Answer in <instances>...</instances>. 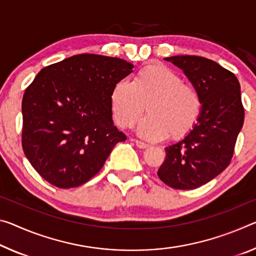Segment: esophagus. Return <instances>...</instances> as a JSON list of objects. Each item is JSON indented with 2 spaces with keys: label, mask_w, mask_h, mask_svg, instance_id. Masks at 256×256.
Returning <instances> with one entry per match:
<instances>
[{
  "label": "esophagus",
  "mask_w": 256,
  "mask_h": 256,
  "mask_svg": "<svg viewBox=\"0 0 256 256\" xmlns=\"http://www.w3.org/2000/svg\"><path fill=\"white\" fill-rule=\"evenodd\" d=\"M133 141H134V142H136L138 148H140V149L148 148V144H146V142H144V141H140V140H133Z\"/></svg>",
  "instance_id": "obj_1"
}]
</instances>
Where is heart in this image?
Here are the masks:
<instances>
[{"label": "heart", "mask_w": 256, "mask_h": 256, "mask_svg": "<svg viewBox=\"0 0 256 256\" xmlns=\"http://www.w3.org/2000/svg\"><path fill=\"white\" fill-rule=\"evenodd\" d=\"M114 120L130 128L142 116L149 115L138 126L140 136L160 141L170 136L181 139L196 125L202 112L198 91L184 83L182 77L163 64H149L133 76L131 83L120 80L110 93Z\"/></svg>", "instance_id": "b5f03b06"}]
</instances>
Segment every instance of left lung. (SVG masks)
<instances>
[{
    "label": "left lung",
    "mask_w": 256,
    "mask_h": 256,
    "mask_svg": "<svg viewBox=\"0 0 256 256\" xmlns=\"http://www.w3.org/2000/svg\"><path fill=\"white\" fill-rule=\"evenodd\" d=\"M165 60L180 68L200 93L202 112L192 131L165 148L157 174L171 188L196 189L230 164L244 124L240 85L234 74L204 56H173Z\"/></svg>",
    "instance_id": "1"
}]
</instances>
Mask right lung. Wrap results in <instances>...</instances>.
Segmentation results:
<instances>
[{
	"instance_id": "obj_1",
	"label": "right lung",
	"mask_w": 256,
	"mask_h": 256,
	"mask_svg": "<svg viewBox=\"0 0 256 256\" xmlns=\"http://www.w3.org/2000/svg\"><path fill=\"white\" fill-rule=\"evenodd\" d=\"M132 72L123 59L83 54L38 72L22 98V149L44 180L83 184L126 140L114 125L110 93Z\"/></svg>"
}]
</instances>
